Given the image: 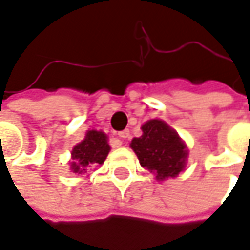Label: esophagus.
I'll return each instance as SVG.
<instances>
[{
    "label": "esophagus",
    "instance_id": "34e87169",
    "mask_svg": "<svg viewBox=\"0 0 250 250\" xmlns=\"http://www.w3.org/2000/svg\"><path fill=\"white\" fill-rule=\"evenodd\" d=\"M118 135H119V138L122 139V141H125V139H127V138H130V131H128V130L120 131Z\"/></svg>",
    "mask_w": 250,
    "mask_h": 250
}]
</instances>
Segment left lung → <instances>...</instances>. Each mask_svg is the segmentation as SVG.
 Segmentation results:
<instances>
[{
  "label": "left lung",
  "instance_id": "left-lung-1",
  "mask_svg": "<svg viewBox=\"0 0 250 250\" xmlns=\"http://www.w3.org/2000/svg\"><path fill=\"white\" fill-rule=\"evenodd\" d=\"M142 137L131 141V149L145 169L155 174L158 181L176 177L186 167L188 150L179 134L160 119L142 125Z\"/></svg>",
  "mask_w": 250,
  "mask_h": 250
}]
</instances>
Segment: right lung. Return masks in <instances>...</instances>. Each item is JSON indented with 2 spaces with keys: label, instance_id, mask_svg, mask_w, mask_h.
Listing matches in <instances>:
<instances>
[{
  "label": "right lung",
  "instance_id": "1",
  "mask_svg": "<svg viewBox=\"0 0 250 250\" xmlns=\"http://www.w3.org/2000/svg\"><path fill=\"white\" fill-rule=\"evenodd\" d=\"M107 135L101 131L89 130L85 139L74 146L71 151L70 169L73 173L83 174L90 167L101 165L109 153Z\"/></svg>",
  "mask_w": 250,
  "mask_h": 250
}]
</instances>
